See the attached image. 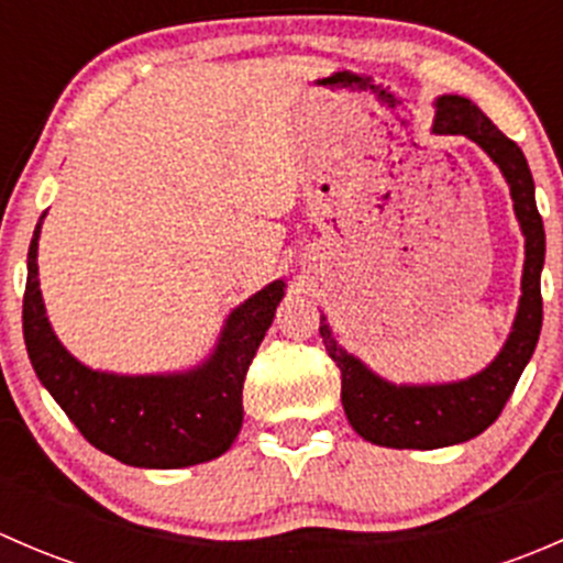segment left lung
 Returning <instances> with one entry per match:
<instances>
[{"mask_svg":"<svg viewBox=\"0 0 563 563\" xmlns=\"http://www.w3.org/2000/svg\"><path fill=\"white\" fill-rule=\"evenodd\" d=\"M435 135H465L498 166L509 185L515 218L526 236L523 280H520L518 316L501 351L485 371L446 384H395L373 373L360 356L349 354L334 340L327 316H321L323 345L340 367L345 417L365 441L391 450H441L463 444L485 433L507 406L520 373L526 371L539 329H542V291L539 277L544 266V225L533 198V176L526 155L509 141L479 106L460 95L435 98Z\"/></svg>","mask_w":563,"mask_h":563,"instance_id":"obj_1","label":"left lung"}]
</instances>
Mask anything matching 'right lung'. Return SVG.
<instances>
[{
	"instance_id": "1",
	"label": "right lung",
	"mask_w": 563,
	"mask_h": 563,
	"mask_svg": "<svg viewBox=\"0 0 563 563\" xmlns=\"http://www.w3.org/2000/svg\"><path fill=\"white\" fill-rule=\"evenodd\" d=\"M45 218V212H43ZM26 255L24 343L40 384L84 439L135 468H185L231 450L242 428L247 367L272 327L286 283L272 280L225 318L212 354L176 373L122 376L92 371L59 343L37 280V240Z\"/></svg>"
}]
</instances>
